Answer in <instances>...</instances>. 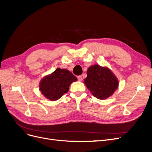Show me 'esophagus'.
<instances>
[{"instance_id":"34e87169","label":"esophagus","mask_w":152,"mask_h":152,"mask_svg":"<svg viewBox=\"0 0 152 152\" xmlns=\"http://www.w3.org/2000/svg\"><path fill=\"white\" fill-rule=\"evenodd\" d=\"M77 78L78 81H81L83 80V77H82L81 76H78L77 77Z\"/></svg>"}]
</instances>
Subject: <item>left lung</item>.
Masks as SVG:
<instances>
[{"label": "left lung", "instance_id": "obj_1", "mask_svg": "<svg viewBox=\"0 0 152 152\" xmlns=\"http://www.w3.org/2000/svg\"><path fill=\"white\" fill-rule=\"evenodd\" d=\"M84 83L94 97L105 99L113 95L117 89L118 82L111 71L105 67L95 64L87 71Z\"/></svg>", "mask_w": 152, "mask_h": 152}]
</instances>
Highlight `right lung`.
<instances>
[{"mask_svg":"<svg viewBox=\"0 0 152 152\" xmlns=\"http://www.w3.org/2000/svg\"><path fill=\"white\" fill-rule=\"evenodd\" d=\"M77 78L67 69L57 68L52 74L45 76L39 83L42 93L51 101H56L69 91L70 84Z\"/></svg>","mask_w":152,"mask_h":152,"instance_id":"right-lung-1","label":"right lung"}]
</instances>
